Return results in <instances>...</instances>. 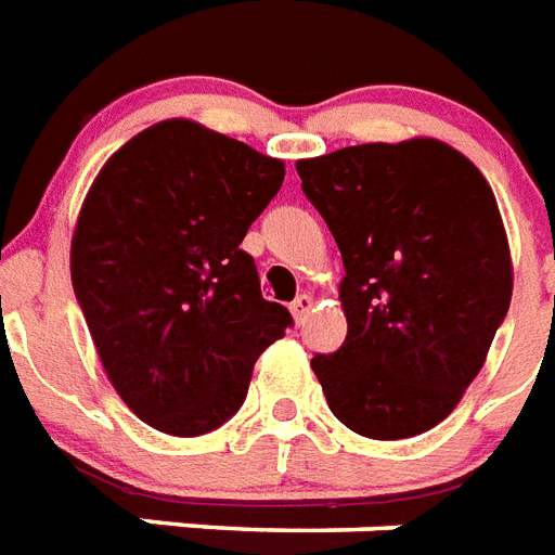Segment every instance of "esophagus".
I'll return each instance as SVG.
<instances>
[{
    "label": "esophagus",
    "mask_w": 555,
    "mask_h": 555,
    "mask_svg": "<svg viewBox=\"0 0 555 555\" xmlns=\"http://www.w3.org/2000/svg\"><path fill=\"white\" fill-rule=\"evenodd\" d=\"M311 306H314V296H308V294L296 296L294 302H291V311H294L296 323H302V320H306V314L311 311Z\"/></svg>",
    "instance_id": "34e87169"
}]
</instances>
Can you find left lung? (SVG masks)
I'll list each match as a JSON object with an SVG mask.
<instances>
[{
  "label": "left lung",
  "mask_w": 555,
  "mask_h": 555,
  "mask_svg": "<svg viewBox=\"0 0 555 555\" xmlns=\"http://www.w3.org/2000/svg\"><path fill=\"white\" fill-rule=\"evenodd\" d=\"M346 276V332L314 354L328 408L370 439L425 434L475 380L513 299L486 177L437 139L372 142L296 163Z\"/></svg>",
  "instance_id": "8db88e82"
}]
</instances>
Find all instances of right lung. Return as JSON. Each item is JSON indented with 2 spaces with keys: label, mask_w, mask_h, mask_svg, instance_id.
Returning <instances> with one entry per match:
<instances>
[{
  "label": "right lung",
  "mask_w": 555,
  "mask_h": 555,
  "mask_svg": "<svg viewBox=\"0 0 555 555\" xmlns=\"http://www.w3.org/2000/svg\"><path fill=\"white\" fill-rule=\"evenodd\" d=\"M285 165L171 118L109 156L75 238L72 287L107 378L151 428L201 437L247 399L253 363L294 325L241 249Z\"/></svg>",
  "instance_id": "right-lung-1"
}]
</instances>
